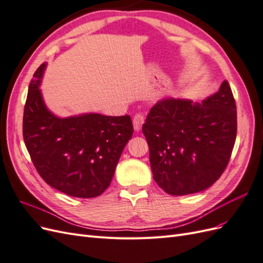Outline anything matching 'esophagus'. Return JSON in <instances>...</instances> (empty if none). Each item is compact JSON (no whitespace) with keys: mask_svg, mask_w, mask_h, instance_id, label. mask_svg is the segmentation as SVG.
Returning a JSON list of instances; mask_svg holds the SVG:
<instances>
[{"mask_svg":"<svg viewBox=\"0 0 263 263\" xmlns=\"http://www.w3.org/2000/svg\"><path fill=\"white\" fill-rule=\"evenodd\" d=\"M145 122V115L142 113H137L133 118V124H134V129L136 132H139L141 129V126Z\"/></svg>","mask_w":263,"mask_h":263,"instance_id":"esophagus-1","label":"esophagus"}]
</instances>
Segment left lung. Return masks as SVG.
Segmentation results:
<instances>
[{
	"instance_id": "obj_1",
	"label": "left lung",
	"mask_w": 263,
	"mask_h": 263,
	"mask_svg": "<svg viewBox=\"0 0 263 263\" xmlns=\"http://www.w3.org/2000/svg\"><path fill=\"white\" fill-rule=\"evenodd\" d=\"M142 133L157 184L171 195L210 187L225 171L237 135V109L229 83L194 103L164 99L151 107Z\"/></svg>"
}]
</instances>
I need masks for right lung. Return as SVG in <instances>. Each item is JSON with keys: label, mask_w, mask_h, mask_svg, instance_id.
Masks as SVG:
<instances>
[{"label": "right lung", "mask_w": 263, "mask_h": 263, "mask_svg": "<svg viewBox=\"0 0 263 263\" xmlns=\"http://www.w3.org/2000/svg\"><path fill=\"white\" fill-rule=\"evenodd\" d=\"M46 63L34 73L24 107L23 137L44 181L70 196L90 198L109 186L122 151L133 136L129 115L54 116L39 85Z\"/></svg>", "instance_id": "right-lung-1"}]
</instances>
